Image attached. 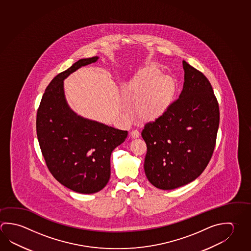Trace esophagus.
Here are the masks:
<instances>
[{
  "label": "esophagus",
  "mask_w": 251,
  "mask_h": 251,
  "mask_svg": "<svg viewBox=\"0 0 251 251\" xmlns=\"http://www.w3.org/2000/svg\"><path fill=\"white\" fill-rule=\"evenodd\" d=\"M130 135H131L133 138H137V137H139V136H140V133H139V131H138L137 129H133V130L130 132Z\"/></svg>",
  "instance_id": "34e87169"
}]
</instances>
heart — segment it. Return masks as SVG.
Instances as JSON below:
<instances>
[{
	"label": "heart",
	"instance_id": "obj_1",
	"mask_svg": "<svg viewBox=\"0 0 251 251\" xmlns=\"http://www.w3.org/2000/svg\"><path fill=\"white\" fill-rule=\"evenodd\" d=\"M175 91L174 81L169 75L159 74L155 68L141 71L126 89L129 103L142 119L158 117L166 110Z\"/></svg>",
	"mask_w": 251,
	"mask_h": 251
}]
</instances>
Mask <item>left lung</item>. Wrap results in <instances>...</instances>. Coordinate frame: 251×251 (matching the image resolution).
Masks as SVG:
<instances>
[{"label":"left lung","mask_w":251,"mask_h":251,"mask_svg":"<svg viewBox=\"0 0 251 251\" xmlns=\"http://www.w3.org/2000/svg\"><path fill=\"white\" fill-rule=\"evenodd\" d=\"M184 84L179 98L154 122L145 124V172L156 188L188 184L206 168L215 148L220 107L206 76L182 62Z\"/></svg>","instance_id":"8db88e82"}]
</instances>
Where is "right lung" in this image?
<instances>
[{"label":"right lung","instance_id":"1","mask_svg":"<svg viewBox=\"0 0 251 251\" xmlns=\"http://www.w3.org/2000/svg\"><path fill=\"white\" fill-rule=\"evenodd\" d=\"M98 59H81L53 77L36 118L37 136L49 171L61 184L82 194L96 193L106 186L111 153L127 136V130L84 119L67 104L63 80Z\"/></svg>","mask_w":251,"mask_h":251}]
</instances>
